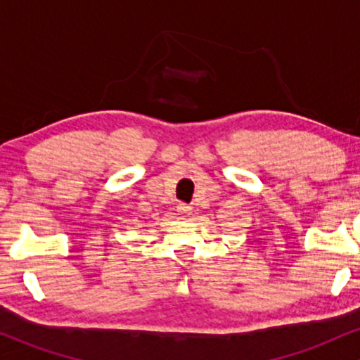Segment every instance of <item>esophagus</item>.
Wrapping results in <instances>:
<instances>
[{
	"label": "esophagus",
	"instance_id": "esophagus-1",
	"mask_svg": "<svg viewBox=\"0 0 360 360\" xmlns=\"http://www.w3.org/2000/svg\"><path fill=\"white\" fill-rule=\"evenodd\" d=\"M177 212H179V214H183V217H186V214L191 213V206L186 203H179V206H177Z\"/></svg>",
	"mask_w": 360,
	"mask_h": 360
}]
</instances>
